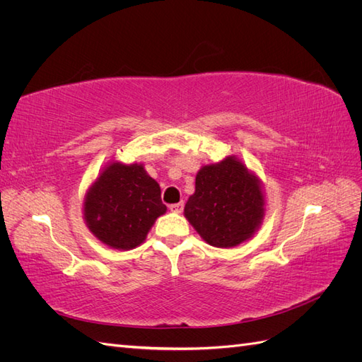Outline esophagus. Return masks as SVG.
Listing matches in <instances>:
<instances>
[{
  "label": "esophagus",
  "mask_w": 362,
  "mask_h": 362,
  "mask_svg": "<svg viewBox=\"0 0 362 362\" xmlns=\"http://www.w3.org/2000/svg\"><path fill=\"white\" fill-rule=\"evenodd\" d=\"M182 208H184V202H178V204L169 205V210H170L172 213H181Z\"/></svg>",
  "instance_id": "obj_1"
}]
</instances>
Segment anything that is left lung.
<instances>
[{
	"instance_id": "1",
	"label": "left lung",
	"mask_w": 362,
	"mask_h": 362,
	"mask_svg": "<svg viewBox=\"0 0 362 362\" xmlns=\"http://www.w3.org/2000/svg\"><path fill=\"white\" fill-rule=\"evenodd\" d=\"M184 214L208 245L238 246L254 235L264 217L261 184L235 157L208 164L196 175Z\"/></svg>"
}]
</instances>
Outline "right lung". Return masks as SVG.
<instances>
[{"label": "right lung", "instance_id": "right-lung-1", "mask_svg": "<svg viewBox=\"0 0 362 362\" xmlns=\"http://www.w3.org/2000/svg\"><path fill=\"white\" fill-rule=\"evenodd\" d=\"M161 190L141 164L112 163L84 198V218L98 240L119 250L144 243L157 217L166 213Z\"/></svg>", "mask_w": 362, "mask_h": 362}]
</instances>
